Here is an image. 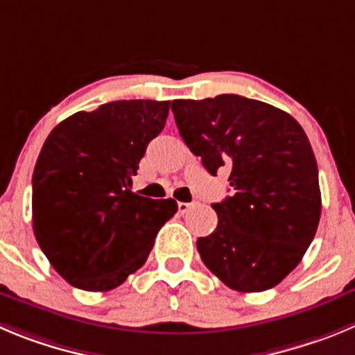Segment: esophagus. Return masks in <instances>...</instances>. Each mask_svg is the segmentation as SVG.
Returning a JSON list of instances; mask_svg holds the SVG:
<instances>
[{
    "label": "esophagus",
    "instance_id": "obj_1",
    "mask_svg": "<svg viewBox=\"0 0 355 355\" xmlns=\"http://www.w3.org/2000/svg\"><path fill=\"white\" fill-rule=\"evenodd\" d=\"M177 207H178V211H180V214L184 215V214H187V210H189V208H191V207H194V203H184V201H178V205H177Z\"/></svg>",
    "mask_w": 355,
    "mask_h": 355
}]
</instances>
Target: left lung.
I'll return each mask as SVG.
<instances>
[{
    "instance_id": "8db88e82",
    "label": "left lung",
    "mask_w": 355,
    "mask_h": 355,
    "mask_svg": "<svg viewBox=\"0 0 355 355\" xmlns=\"http://www.w3.org/2000/svg\"><path fill=\"white\" fill-rule=\"evenodd\" d=\"M185 145L210 175L230 171L233 196L198 238L205 266L227 287L261 293L303 259L320 218L319 170L303 128L286 112L238 94L171 101Z\"/></svg>"
}]
</instances>
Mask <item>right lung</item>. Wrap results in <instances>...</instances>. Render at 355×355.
Here are the masks:
<instances>
[{"mask_svg":"<svg viewBox=\"0 0 355 355\" xmlns=\"http://www.w3.org/2000/svg\"><path fill=\"white\" fill-rule=\"evenodd\" d=\"M170 101L122 99L55 125L33 171V231L52 268L73 287L103 293L147 261L177 201L131 191Z\"/></svg>","mask_w":355,"mask_h":355,"instance_id":"right-lung-1","label":"right lung"}]
</instances>
